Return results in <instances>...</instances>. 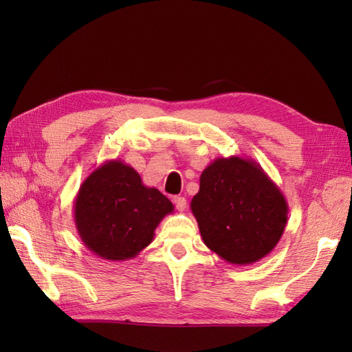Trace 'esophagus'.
<instances>
[{"instance_id": "esophagus-1", "label": "esophagus", "mask_w": 352, "mask_h": 352, "mask_svg": "<svg viewBox=\"0 0 352 352\" xmlns=\"http://www.w3.org/2000/svg\"><path fill=\"white\" fill-rule=\"evenodd\" d=\"M174 204H175L178 212H184L186 210V206H188V201H186L184 197H175L174 198Z\"/></svg>"}]
</instances>
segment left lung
I'll list each match as a JSON object with an SVG mask.
<instances>
[{"label":"left lung","instance_id":"8db88e82","mask_svg":"<svg viewBox=\"0 0 352 352\" xmlns=\"http://www.w3.org/2000/svg\"><path fill=\"white\" fill-rule=\"evenodd\" d=\"M190 210L208 250L231 265H251L280 242L289 207L257 162L231 155L203 170Z\"/></svg>","mask_w":352,"mask_h":352}]
</instances>
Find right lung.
Here are the masks:
<instances>
[{"label": "right lung", "mask_w": 352, "mask_h": 352, "mask_svg": "<svg viewBox=\"0 0 352 352\" xmlns=\"http://www.w3.org/2000/svg\"><path fill=\"white\" fill-rule=\"evenodd\" d=\"M170 201L148 188L130 164L107 160L80 186L74 199V222L86 248L106 260L136 257L153 242Z\"/></svg>", "instance_id": "add662e5"}]
</instances>
